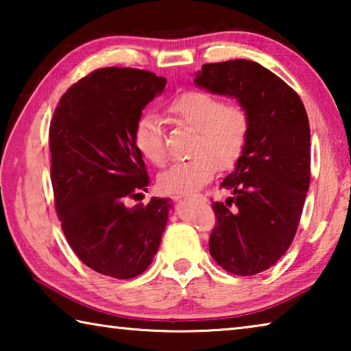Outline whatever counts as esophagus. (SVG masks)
Masks as SVG:
<instances>
[{"instance_id": "34e87169", "label": "esophagus", "mask_w": 351, "mask_h": 351, "mask_svg": "<svg viewBox=\"0 0 351 351\" xmlns=\"http://www.w3.org/2000/svg\"><path fill=\"white\" fill-rule=\"evenodd\" d=\"M201 197V195H198V198ZM171 198H173V199H181V198H186V197H184V195H175V197H171ZM201 198H203V197H201Z\"/></svg>"}]
</instances>
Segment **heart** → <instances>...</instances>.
<instances>
[{
  "label": "heart",
  "instance_id": "heart-1",
  "mask_svg": "<svg viewBox=\"0 0 351 351\" xmlns=\"http://www.w3.org/2000/svg\"><path fill=\"white\" fill-rule=\"evenodd\" d=\"M175 123L195 130L187 161L176 162L158 176L162 193L187 195L209 182L217 169H234L241 159L251 136V114L240 104H226L210 93L190 90L167 106ZM133 144L153 165L167 161L161 123L153 114L141 116L133 128Z\"/></svg>",
  "mask_w": 351,
  "mask_h": 351
}]
</instances>
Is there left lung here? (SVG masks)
Listing matches in <instances>:
<instances>
[{"label": "left lung", "instance_id": "obj_1", "mask_svg": "<svg viewBox=\"0 0 351 351\" xmlns=\"http://www.w3.org/2000/svg\"><path fill=\"white\" fill-rule=\"evenodd\" d=\"M195 83L235 97L251 114L245 154L221 182L232 197L212 203L209 251L230 274H258L288 251L304 210L311 176L305 106L280 77L245 58L203 64Z\"/></svg>", "mask_w": 351, "mask_h": 351}]
</instances>
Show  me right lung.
Returning <instances> with one entry per match:
<instances>
[{"label": "right lung", "mask_w": 351, "mask_h": 351, "mask_svg": "<svg viewBox=\"0 0 351 351\" xmlns=\"http://www.w3.org/2000/svg\"><path fill=\"white\" fill-rule=\"evenodd\" d=\"M165 77L133 68H102L63 94L49 125L51 181L63 234L88 268L114 278L144 272L158 252L170 203L147 192V169L133 144L144 106Z\"/></svg>", "instance_id": "right-lung-1"}]
</instances>
